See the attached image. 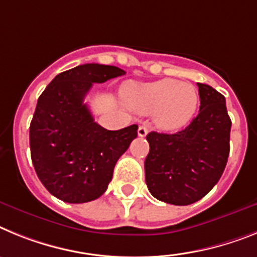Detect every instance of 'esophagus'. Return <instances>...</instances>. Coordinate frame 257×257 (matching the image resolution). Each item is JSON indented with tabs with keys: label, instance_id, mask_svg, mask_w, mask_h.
<instances>
[{
	"label": "esophagus",
	"instance_id": "34e87169",
	"mask_svg": "<svg viewBox=\"0 0 257 257\" xmlns=\"http://www.w3.org/2000/svg\"><path fill=\"white\" fill-rule=\"evenodd\" d=\"M147 133H149V128H147V126L141 125L138 128V136H140V137H146Z\"/></svg>",
	"mask_w": 257,
	"mask_h": 257
}]
</instances>
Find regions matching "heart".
Listing matches in <instances>:
<instances>
[{
	"label": "heart",
	"mask_w": 257,
	"mask_h": 257,
	"mask_svg": "<svg viewBox=\"0 0 257 257\" xmlns=\"http://www.w3.org/2000/svg\"><path fill=\"white\" fill-rule=\"evenodd\" d=\"M125 99L138 112H154V121L159 128L178 131L193 120L199 104V93L193 84L163 79L128 85Z\"/></svg>",
	"instance_id": "b5f03b06"
}]
</instances>
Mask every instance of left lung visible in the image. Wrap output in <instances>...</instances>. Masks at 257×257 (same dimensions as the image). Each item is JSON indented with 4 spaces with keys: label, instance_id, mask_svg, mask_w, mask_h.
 Segmentation results:
<instances>
[{
    "label": "left lung",
    "instance_id": "obj_1",
    "mask_svg": "<svg viewBox=\"0 0 257 257\" xmlns=\"http://www.w3.org/2000/svg\"><path fill=\"white\" fill-rule=\"evenodd\" d=\"M199 113L181 132H150L145 160L149 191L162 202L187 206L198 202L218 182L227 163L231 120L225 97L198 82Z\"/></svg>",
    "mask_w": 257,
    "mask_h": 257
}]
</instances>
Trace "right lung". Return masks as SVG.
I'll list each match as a JSON object with an SVG mask.
<instances>
[{
	"mask_svg": "<svg viewBox=\"0 0 257 257\" xmlns=\"http://www.w3.org/2000/svg\"><path fill=\"white\" fill-rule=\"evenodd\" d=\"M125 75L115 66L89 63L59 73L40 95L30 126L33 167L50 194L67 203L94 200L107 190L120 156L138 125L107 131L84 98L97 82Z\"/></svg>",
	"mask_w": 257,
	"mask_h": 257,
	"instance_id": "obj_1",
	"label": "right lung"
}]
</instances>
